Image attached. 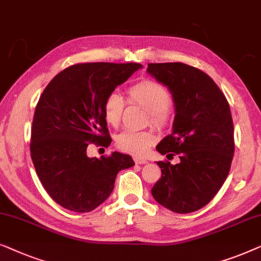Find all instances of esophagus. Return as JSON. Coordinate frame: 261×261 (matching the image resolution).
Instances as JSON below:
<instances>
[{
    "instance_id": "1",
    "label": "esophagus",
    "mask_w": 261,
    "mask_h": 261,
    "mask_svg": "<svg viewBox=\"0 0 261 261\" xmlns=\"http://www.w3.org/2000/svg\"><path fill=\"white\" fill-rule=\"evenodd\" d=\"M134 161L136 164H145L148 162L145 159H143V157H139V156H134Z\"/></svg>"
}]
</instances>
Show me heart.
I'll use <instances>...</instances> for the list:
<instances>
[{
	"label": "heart",
	"instance_id": "b5f03b06",
	"mask_svg": "<svg viewBox=\"0 0 261 261\" xmlns=\"http://www.w3.org/2000/svg\"><path fill=\"white\" fill-rule=\"evenodd\" d=\"M127 99L132 104L142 106L149 112L151 123L159 129L167 126L171 117V95L161 84L145 80L127 90ZM125 108L123 97L117 92L110 93L102 105L105 120L109 125L118 127ZM156 142V136L151 131L125 130L117 136L116 144L123 151L132 155H144Z\"/></svg>",
	"mask_w": 261,
	"mask_h": 261
}]
</instances>
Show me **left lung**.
<instances>
[{"label": "left lung", "instance_id": "8db88e82", "mask_svg": "<svg viewBox=\"0 0 261 261\" xmlns=\"http://www.w3.org/2000/svg\"><path fill=\"white\" fill-rule=\"evenodd\" d=\"M146 72L166 85L174 99L172 132L156 150L178 155L179 163L157 162L162 176L152 187L157 202L186 214L212 201L228 176L234 153L229 104L211 76L182 62L149 64Z\"/></svg>", "mask_w": 261, "mask_h": 261}]
</instances>
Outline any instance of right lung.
Segmentation results:
<instances>
[{"instance_id": "obj_1", "label": "right lung", "mask_w": 261, "mask_h": 261, "mask_svg": "<svg viewBox=\"0 0 261 261\" xmlns=\"http://www.w3.org/2000/svg\"><path fill=\"white\" fill-rule=\"evenodd\" d=\"M141 64L87 62L65 68L43 90L32 125L31 156L43 188L72 212L93 211L110 196L120 170L135 166L129 155L89 157L91 143L109 146L105 98Z\"/></svg>"}]
</instances>
